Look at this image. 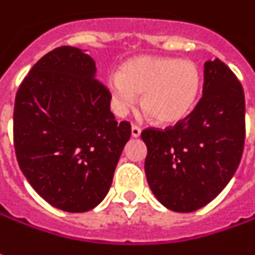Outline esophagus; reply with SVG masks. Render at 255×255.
Instances as JSON below:
<instances>
[{
  "label": "esophagus",
  "instance_id": "esophagus-1",
  "mask_svg": "<svg viewBox=\"0 0 255 255\" xmlns=\"http://www.w3.org/2000/svg\"><path fill=\"white\" fill-rule=\"evenodd\" d=\"M140 133H141V129H140L139 126H134V125H133V126H131V136H133V137H139Z\"/></svg>",
  "mask_w": 255,
  "mask_h": 255
}]
</instances>
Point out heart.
Segmentation results:
<instances>
[{"label": "heart", "instance_id": "1", "mask_svg": "<svg viewBox=\"0 0 255 255\" xmlns=\"http://www.w3.org/2000/svg\"><path fill=\"white\" fill-rule=\"evenodd\" d=\"M201 85L195 63L171 57H136L126 61L119 74L108 77V90L118 114H126L141 95L143 114L161 125L185 119L195 107Z\"/></svg>", "mask_w": 255, "mask_h": 255}]
</instances>
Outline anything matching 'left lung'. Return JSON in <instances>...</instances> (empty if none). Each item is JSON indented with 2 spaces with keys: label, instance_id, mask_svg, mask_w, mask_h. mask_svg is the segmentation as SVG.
I'll list each match as a JSON object with an SVG mask.
<instances>
[{
  "label": "left lung",
  "instance_id": "obj_1",
  "mask_svg": "<svg viewBox=\"0 0 255 255\" xmlns=\"http://www.w3.org/2000/svg\"><path fill=\"white\" fill-rule=\"evenodd\" d=\"M203 70L202 98L171 129H146L148 187L167 209L188 213L213 201L243 154L246 102L240 81L219 59Z\"/></svg>",
  "mask_w": 255,
  "mask_h": 255
}]
</instances>
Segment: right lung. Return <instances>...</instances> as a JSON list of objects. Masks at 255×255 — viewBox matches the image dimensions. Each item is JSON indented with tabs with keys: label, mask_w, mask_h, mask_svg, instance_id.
Masks as SVG:
<instances>
[{
	"label": "right lung",
	"mask_w": 255,
	"mask_h": 255,
	"mask_svg": "<svg viewBox=\"0 0 255 255\" xmlns=\"http://www.w3.org/2000/svg\"><path fill=\"white\" fill-rule=\"evenodd\" d=\"M109 105L95 61L73 46L44 54L20 84L13 108L16 160L54 208L87 212L107 196L130 139V124L118 122Z\"/></svg>",
	"instance_id": "right-lung-1"
}]
</instances>
